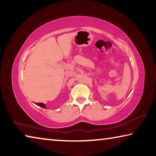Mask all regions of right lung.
Here are the masks:
<instances>
[{"instance_id": "right-lung-1", "label": "right lung", "mask_w": 156, "mask_h": 156, "mask_svg": "<svg viewBox=\"0 0 156 156\" xmlns=\"http://www.w3.org/2000/svg\"><path fill=\"white\" fill-rule=\"evenodd\" d=\"M36 105H38V106H40V107H43V108H44V109H46V107H45V105H44L43 103H41V102H39V103H36Z\"/></svg>"}]
</instances>
